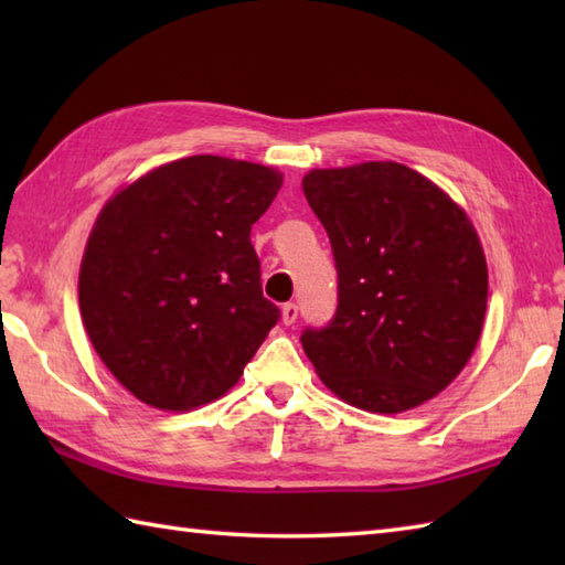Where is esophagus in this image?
<instances>
[{
  "label": "esophagus",
  "instance_id": "1",
  "mask_svg": "<svg viewBox=\"0 0 565 565\" xmlns=\"http://www.w3.org/2000/svg\"><path fill=\"white\" fill-rule=\"evenodd\" d=\"M296 318H298L296 303H284L281 306V322H284V326H294Z\"/></svg>",
  "mask_w": 565,
  "mask_h": 565
}]
</instances>
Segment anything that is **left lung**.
Returning <instances> with one entry per match:
<instances>
[{
	"mask_svg": "<svg viewBox=\"0 0 565 565\" xmlns=\"http://www.w3.org/2000/svg\"><path fill=\"white\" fill-rule=\"evenodd\" d=\"M303 194L340 276L338 313L301 338L316 374L366 413L431 401L461 374L486 320L488 264L471 218L401 162L310 170Z\"/></svg>",
	"mask_w": 565,
	"mask_h": 565,
	"instance_id": "left-lung-1",
	"label": "left lung"
}]
</instances>
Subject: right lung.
I'll list each match as a JSON object with an SVG mask.
<instances>
[{
  "instance_id": "add662e5",
  "label": "right lung",
  "mask_w": 565,
  "mask_h": 565,
  "mask_svg": "<svg viewBox=\"0 0 565 565\" xmlns=\"http://www.w3.org/2000/svg\"><path fill=\"white\" fill-rule=\"evenodd\" d=\"M274 167L194 154L104 203L79 264L94 352L140 403L186 413L239 381L279 320L249 231L279 194Z\"/></svg>"
}]
</instances>
